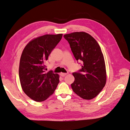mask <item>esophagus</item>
<instances>
[{
	"mask_svg": "<svg viewBox=\"0 0 130 130\" xmlns=\"http://www.w3.org/2000/svg\"><path fill=\"white\" fill-rule=\"evenodd\" d=\"M68 73H60V75L61 76H66L67 74Z\"/></svg>",
	"mask_w": 130,
	"mask_h": 130,
	"instance_id": "obj_1",
	"label": "esophagus"
}]
</instances>
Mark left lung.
I'll return each instance as SVG.
<instances>
[{
  "mask_svg": "<svg viewBox=\"0 0 130 130\" xmlns=\"http://www.w3.org/2000/svg\"><path fill=\"white\" fill-rule=\"evenodd\" d=\"M74 56L83 65L80 73H73L75 80L71 85L77 95L85 100L96 97L105 87L107 79L106 66L100 46L91 35L74 32L64 35Z\"/></svg>",
  "mask_w": 130,
  "mask_h": 130,
  "instance_id": "1",
  "label": "left lung"
}]
</instances>
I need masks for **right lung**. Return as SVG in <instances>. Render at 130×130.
Masks as SVG:
<instances>
[{"label":"right lung","instance_id":"add662e5","mask_svg":"<svg viewBox=\"0 0 130 130\" xmlns=\"http://www.w3.org/2000/svg\"><path fill=\"white\" fill-rule=\"evenodd\" d=\"M62 34L44 35L32 39L23 50L19 67L22 88L31 99L45 100L54 93L60 76L52 71L45 73L44 63L61 40Z\"/></svg>","mask_w":130,"mask_h":130}]
</instances>
